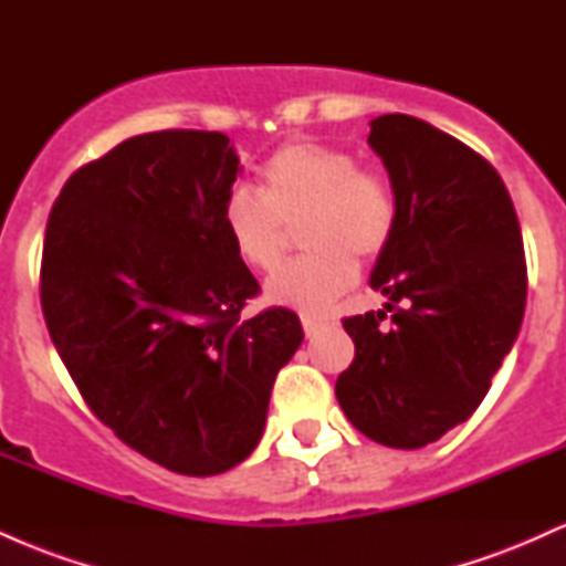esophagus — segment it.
I'll use <instances>...</instances> for the list:
<instances>
[{"mask_svg":"<svg viewBox=\"0 0 566 566\" xmlns=\"http://www.w3.org/2000/svg\"><path fill=\"white\" fill-rule=\"evenodd\" d=\"M301 322H303V329L308 337H314L324 327V324H327L324 319H319V316H311V314H303Z\"/></svg>","mask_w":566,"mask_h":566,"instance_id":"esophagus-1","label":"esophagus"}]
</instances>
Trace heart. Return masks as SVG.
<instances>
[{"label": "heart", "instance_id": "1", "mask_svg": "<svg viewBox=\"0 0 566 566\" xmlns=\"http://www.w3.org/2000/svg\"><path fill=\"white\" fill-rule=\"evenodd\" d=\"M301 226L305 255L265 282L276 305L316 314L359 279L354 255H380L399 223V199L378 170L356 167L346 148L297 140L263 165L261 191L237 186L223 199V229L237 255L258 271L282 261L290 229Z\"/></svg>", "mask_w": 566, "mask_h": 566}]
</instances>
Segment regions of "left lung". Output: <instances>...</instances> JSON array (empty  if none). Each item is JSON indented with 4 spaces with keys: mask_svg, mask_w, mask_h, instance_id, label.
Wrapping results in <instances>:
<instances>
[{
    "mask_svg": "<svg viewBox=\"0 0 566 566\" xmlns=\"http://www.w3.org/2000/svg\"><path fill=\"white\" fill-rule=\"evenodd\" d=\"M399 199L394 239L369 287L385 311L343 322L356 346L335 382L365 437L420 450L465 423L516 343L527 263L516 210L495 167L465 143L407 114L369 122Z\"/></svg>",
    "mask_w": 566,
    "mask_h": 566,
    "instance_id": "8db88e82",
    "label": "left lung"
}]
</instances>
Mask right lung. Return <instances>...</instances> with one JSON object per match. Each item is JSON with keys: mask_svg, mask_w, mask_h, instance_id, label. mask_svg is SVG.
<instances>
[{"mask_svg": "<svg viewBox=\"0 0 566 566\" xmlns=\"http://www.w3.org/2000/svg\"><path fill=\"white\" fill-rule=\"evenodd\" d=\"M239 172L223 133L135 135L71 175L44 233L42 311L69 375L125 444L186 476L250 458L303 343L287 308L239 319L258 292L223 229Z\"/></svg>", "mask_w": 566, "mask_h": 566, "instance_id": "1", "label": "right lung"}]
</instances>
